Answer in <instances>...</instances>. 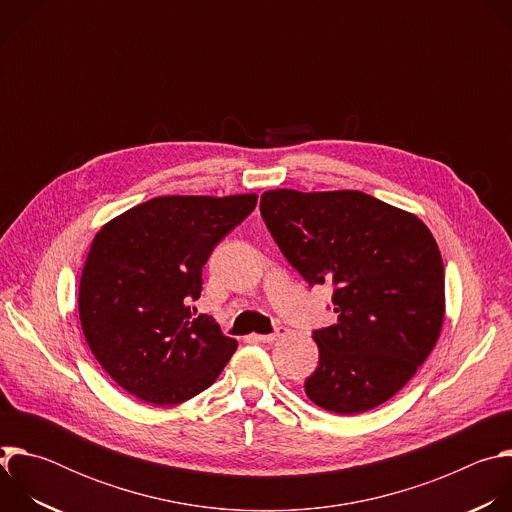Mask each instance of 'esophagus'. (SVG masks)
I'll list each match as a JSON object with an SVG mask.
<instances>
[{
  "label": "esophagus",
  "mask_w": 512,
  "mask_h": 512,
  "mask_svg": "<svg viewBox=\"0 0 512 512\" xmlns=\"http://www.w3.org/2000/svg\"><path fill=\"white\" fill-rule=\"evenodd\" d=\"M285 328H277L273 334H253V338L255 340H259V342H275V340H279L281 336H285Z\"/></svg>",
  "instance_id": "1"
}]
</instances>
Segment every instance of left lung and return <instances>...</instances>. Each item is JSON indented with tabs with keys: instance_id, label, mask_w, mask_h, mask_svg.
<instances>
[{
	"instance_id": "1",
	"label": "left lung",
	"mask_w": 512,
	"mask_h": 512,
	"mask_svg": "<svg viewBox=\"0 0 512 512\" xmlns=\"http://www.w3.org/2000/svg\"><path fill=\"white\" fill-rule=\"evenodd\" d=\"M261 214L310 285H334L338 320L312 336L320 362L304 385L310 401L340 415L389 401L444 324V263L431 231L415 214L358 190H267Z\"/></svg>"
}]
</instances>
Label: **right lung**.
I'll list each match as a JSON object with an SVG mask.
<instances>
[{
  "label": "right lung",
  "instance_id": "right-lung-1",
  "mask_svg": "<svg viewBox=\"0 0 512 512\" xmlns=\"http://www.w3.org/2000/svg\"><path fill=\"white\" fill-rule=\"evenodd\" d=\"M257 194L158 196L95 235L81 283L83 334L105 373L150 405L208 389L237 350L210 316L192 318L212 249L253 212ZM196 312V310H194Z\"/></svg>",
  "mask_w": 512,
  "mask_h": 512
}]
</instances>
